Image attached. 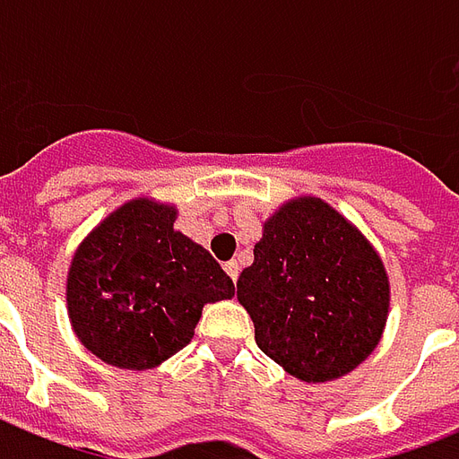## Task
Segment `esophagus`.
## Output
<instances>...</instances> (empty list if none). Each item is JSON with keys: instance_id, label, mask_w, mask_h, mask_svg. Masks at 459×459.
I'll return each mask as SVG.
<instances>
[{"instance_id": "esophagus-1", "label": "esophagus", "mask_w": 459, "mask_h": 459, "mask_svg": "<svg viewBox=\"0 0 459 459\" xmlns=\"http://www.w3.org/2000/svg\"><path fill=\"white\" fill-rule=\"evenodd\" d=\"M226 273H229L230 279L236 281V279H238V273H241V266H238V261H229V264H226Z\"/></svg>"}]
</instances>
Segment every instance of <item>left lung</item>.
Returning <instances> with one entry per match:
<instances>
[{
  "label": "left lung",
  "instance_id": "1",
  "mask_svg": "<svg viewBox=\"0 0 459 459\" xmlns=\"http://www.w3.org/2000/svg\"><path fill=\"white\" fill-rule=\"evenodd\" d=\"M238 301L266 357L304 382H329L379 344L389 281L347 218L319 198H299L266 221Z\"/></svg>",
  "mask_w": 459,
  "mask_h": 459
}]
</instances>
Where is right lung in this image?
Instances as JSON below:
<instances>
[{
    "mask_svg": "<svg viewBox=\"0 0 459 459\" xmlns=\"http://www.w3.org/2000/svg\"><path fill=\"white\" fill-rule=\"evenodd\" d=\"M176 211L130 201L77 248L67 276L74 334L120 369H151L188 344L205 304L236 286L204 246L173 230Z\"/></svg>",
    "mask_w": 459,
    "mask_h": 459,
    "instance_id": "add662e5",
    "label": "right lung"
}]
</instances>
